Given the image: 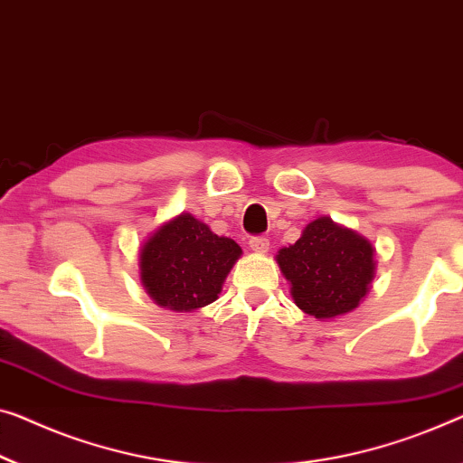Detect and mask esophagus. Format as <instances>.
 Returning a JSON list of instances; mask_svg holds the SVG:
<instances>
[{"mask_svg": "<svg viewBox=\"0 0 463 463\" xmlns=\"http://www.w3.org/2000/svg\"><path fill=\"white\" fill-rule=\"evenodd\" d=\"M250 247L255 251V253H266L268 250H270V239L268 237H251L250 239Z\"/></svg>", "mask_w": 463, "mask_h": 463, "instance_id": "34e87169", "label": "esophagus"}]
</instances>
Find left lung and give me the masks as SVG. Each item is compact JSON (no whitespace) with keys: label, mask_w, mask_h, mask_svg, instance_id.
<instances>
[{"label":"left lung","mask_w":463,"mask_h":463,"mask_svg":"<svg viewBox=\"0 0 463 463\" xmlns=\"http://www.w3.org/2000/svg\"><path fill=\"white\" fill-rule=\"evenodd\" d=\"M276 261L291 282L298 307L320 320L355 309L374 279L370 241L330 218L309 222L298 243L282 247Z\"/></svg>","instance_id":"8db88e82"}]
</instances>
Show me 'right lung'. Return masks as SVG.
<instances>
[{
	"label": "right lung",
	"mask_w": 463,
	"mask_h": 463,
	"mask_svg": "<svg viewBox=\"0 0 463 463\" xmlns=\"http://www.w3.org/2000/svg\"><path fill=\"white\" fill-rule=\"evenodd\" d=\"M241 247L181 213L160 226L141 250V282L157 306L193 312L210 306L239 260Z\"/></svg>",
	"instance_id": "right-lung-1"
}]
</instances>
